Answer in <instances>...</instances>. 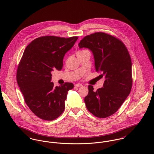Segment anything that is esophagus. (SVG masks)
Segmentation results:
<instances>
[{"label": "esophagus", "instance_id": "obj_1", "mask_svg": "<svg viewBox=\"0 0 154 154\" xmlns=\"http://www.w3.org/2000/svg\"><path fill=\"white\" fill-rule=\"evenodd\" d=\"M75 86H76V87H82L83 85H82V84H75Z\"/></svg>", "mask_w": 154, "mask_h": 154}]
</instances>
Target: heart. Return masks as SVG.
Returning <instances> with one entry per match:
<instances>
[{
    "instance_id": "b5f03b06",
    "label": "heart",
    "mask_w": 154,
    "mask_h": 154,
    "mask_svg": "<svg viewBox=\"0 0 154 154\" xmlns=\"http://www.w3.org/2000/svg\"><path fill=\"white\" fill-rule=\"evenodd\" d=\"M86 50H78V51H77V53H81V52H83V51H85Z\"/></svg>"
}]
</instances>
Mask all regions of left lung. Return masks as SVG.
<instances>
[{"mask_svg":"<svg viewBox=\"0 0 154 154\" xmlns=\"http://www.w3.org/2000/svg\"><path fill=\"white\" fill-rule=\"evenodd\" d=\"M79 48L92 51L95 66L105 78L104 87L94 91L88 86L84 101L88 111L99 118H106L121 107L132 89V61L125 44L119 38L103 32H97L84 37Z\"/></svg>","mask_w":154,"mask_h":154,"instance_id":"8db88e82","label":"left lung"}]
</instances>
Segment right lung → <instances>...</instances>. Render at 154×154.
I'll list each match as a JSON object with an SVG mask.
<instances>
[{
  "instance_id": "add662e5",
  "label": "right lung",
  "mask_w": 154,
  "mask_h": 154,
  "mask_svg": "<svg viewBox=\"0 0 154 154\" xmlns=\"http://www.w3.org/2000/svg\"><path fill=\"white\" fill-rule=\"evenodd\" d=\"M78 38L42 36L32 41L23 51L17 69V82L25 103L41 119L53 120L65 110L67 91L73 84L65 82L54 87L50 82L51 72L62 69L65 53Z\"/></svg>"
}]
</instances>
